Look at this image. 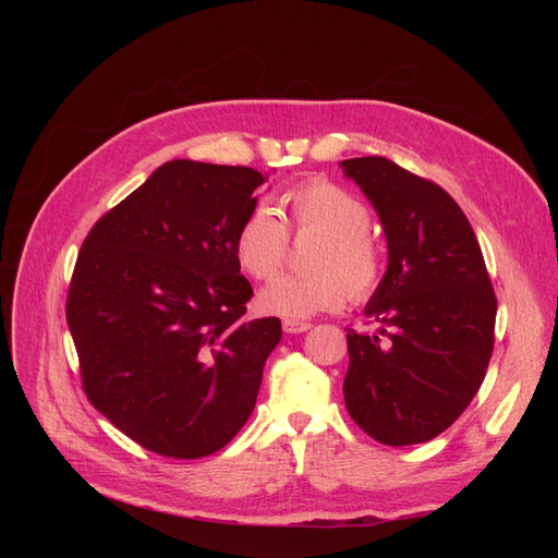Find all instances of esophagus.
Masks as SVG:
<instances>
[{
  "label": "esophagus",
  "mask_w": 558,
  "mask_h": 558,
  "mask_svg": "<svg viewBox=\"0 0 558 558\" xmlns=\"http://www.w3.org/2000/svg\"><path fill=\"white\" fill-rule=\"evenodd\" d=\"M283 330L291 332V335H298V332H305L312 328V324H307V320H298V318H283Z\"/></svg>",
  "instance_id": "esophagus-1"
}]
</instances>
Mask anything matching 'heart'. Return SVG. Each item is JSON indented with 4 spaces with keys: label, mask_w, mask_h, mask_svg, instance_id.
I'll list each match as a JSON object with an SVG mask.
<instances>
[{
    "label": "heart",
    "mask_w": 558,
    "mask_h": 558,
    "mask_svg": "<svg viewBox=\"0 0 558 558\" xmlns=\"http://www.w3.org/2000/svg\"><path fill=\"white\" fill-rule=\"evenodd\" d=\"M283 221L267 205L251 207L234 232V258L256 279H272L289 256V234H320L310 275L279 277L260 293L269 314L307 318L340 310L351 298H373L386 275L381 244L369 234L373 216L361 197L328 179L302 181L281 195Z\"/></svg>",
    "instance_id": "heart-1"
}]
</instances>
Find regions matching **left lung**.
Returning a JSON list of instances; mask_svg holds the SVG:
<instances>
[{
    "mask_svg": "<svg viewBox=\"0 0 558 558\" xmlns=\"http://www.w3.org/2000/svg\"><path fill=\"white\" fill-rule=\"evenodd\" d=\"M342 167L375 205L388 242V269L365 307L379 330H347V412L381 445L428 442L484 381L496 340L494 286L445 189L381 156Z\"/></svg>",
    "mask_w": 558,
    "mask_h": 558,
    "instance_id": "left-lung-1",
    "label": "left lung"
}]
</instances>
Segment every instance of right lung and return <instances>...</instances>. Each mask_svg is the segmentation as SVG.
<instances>
[{"instance_id":"1","label":"right lung","mask_w":558,"mask_h":558,"mask_svg":"<svg viewBox=\"0 0 558 558\" xmlns=\"http://www.w3.org/2000/svg\"><path fill=\"white\" fill-rule=\"evenodd\" d=\"M263 174L170 160L83 240L66 293L81 384L130 440L167 459L223 449L256 408L277 316L244 320L234 232Z\"/></svg>"}]
</instances>
